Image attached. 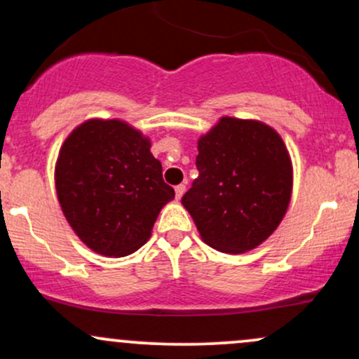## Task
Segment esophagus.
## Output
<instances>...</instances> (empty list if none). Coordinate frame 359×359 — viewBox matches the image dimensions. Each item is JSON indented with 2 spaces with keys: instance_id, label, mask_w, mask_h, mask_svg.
I'll return each instance as SVG.
<instances>
[{
  "instance_id": "34e87169",
  "label": "esophagus",
  "mask_w": 359,
  "mask_h": 359,
  "mask_svg": "<svg viewBox=\"0 0 359 359\" xmlns=\"http://www.w3.org/2000/svg\"><path fill=\"white\" fill-rule=\"evenodd\" d=\"M184 192H185V185L184 184L177 185V187H175V197H177V199H180V197L184 196Z\"/></svg>"
}]
</instances>
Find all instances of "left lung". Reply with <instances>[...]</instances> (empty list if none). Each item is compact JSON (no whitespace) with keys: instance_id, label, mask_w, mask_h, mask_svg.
<instances>
[{"instance_id":"obj_1","label":"left lung","mask_w":359,"mask_h":359,"mask_svg":"<svg viewBox=\"0 0 359 359\" xmlns=\"http://www.w3.org/2000/svg\"><path fill=\"white\" fill-rule=\"evenodd\" d=\"M199 177L184 194L205 245L245 253L262 245L285 216L292 196V162L273 128L224 116L197 142Z\"/></svg>"}]
</instances>
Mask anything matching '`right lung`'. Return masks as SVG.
Segmentation results:
<instances>
[{"label":"right lung","mask_w":359,"mask_h":359,"mask_svg":"<svg viewBox=\"0 0 359 359\" xmlns=\"http://www.w3.org/2000/svg\"><path fill=\"white\" fill-rule=\"evenodd\" d=\"M143 133L119 119H88L60 147L55 187L62 212L96 253L137 251L175 197Z\"/></svg>","instance_id":"add662e5"}]
</instances>
